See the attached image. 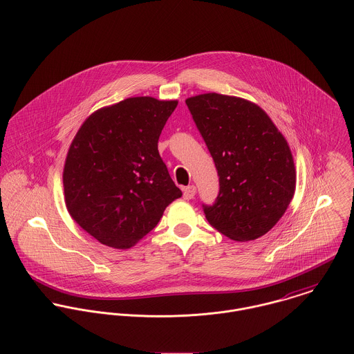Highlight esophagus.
<instances>
[{
  "mask_svg": "<svg viewBox=\"0 0 354 354\" xmlns=\"http://www.w3.org/2000/svg\"><path fill=\"white\" fill-rule=\"evenodd\" d=\"M196 194V187L195 185H188L184 188V199L191 201Z\"/></svg>",
  "mask_w": 354,
  "mask_h": 354,
  "instance_id": "1",
  "label": "esophagus"
}]
</instances>
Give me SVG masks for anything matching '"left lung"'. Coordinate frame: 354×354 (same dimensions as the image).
<instances>
[{"label":"left lung","instance_id":"left-lung-1","mask_svg":"<svg viewBox=\"0 0 354 354\" xmlns=\"http://www.w3.org/2000/svg\"><path fill=\"white\" fill-rule=\"evenodd\" d=\"M187 106L219 176V194L203 211L212 227L236 241L264 236L282 218L296 189V169L283 135L252 102L222 94Z\"/></svg>","mask_w":354,"mask_h":354}]
</instances>
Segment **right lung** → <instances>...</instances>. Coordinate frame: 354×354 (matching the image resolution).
<instances>
[{
  "label": "right lung",
  "mask_w": 354,
  "mask_h": 354,
  "mask_svg": "<svg viewBox=\"0 0 354 354\" xmlns=\"http://www.w3.org/2000/svg\"><path fill=\"white\" fill-rule=\"evenodd\" d=\"M177 103L128 98L97 110L77 131L64 166L65 204L102 244L133 247L183 196L158 152Z\"/></svg>",
  "instance_id": "obj_1"
}]
</instances>
